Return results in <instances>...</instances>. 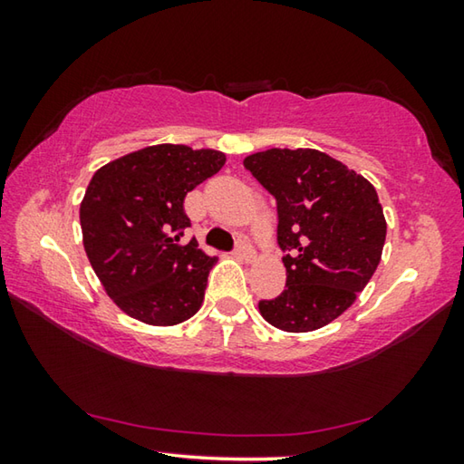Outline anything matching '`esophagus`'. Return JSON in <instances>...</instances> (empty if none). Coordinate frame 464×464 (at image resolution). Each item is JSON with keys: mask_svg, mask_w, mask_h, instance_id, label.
<instances>
[{"mask_svg": "<svg viewBox=\"0 0 464 464\" xmlns=\"http://www.w3.org/2000/svg\"><path fill=\"white\" fill-rule=\"evenodd\" d=\"M235 256L243 257V260H251V257H254V247H251L246 239H239L237 246H235Z\"/></svg>", "mask_w": 464, "mask_h": 464, "instance_id": "obj_1", "label": "esophagus"}]
</instances>
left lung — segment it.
<instances>
[{"instance_id": "left-lung-1", "label": "left lung", "mask_w": 464, "mask_h": 464, "mask_svg": "<svg viewBox=\"0 0 464 464\" xmlns=\"http://www.w3.org/2000/svg\"><path fill=\"white\" fill-rule=\"evenodd\" d=\"M243 168L276 198L286 288L260 301L285 332H313L340 317L381 262L387 223L374 186L315 149H268Z\"/></svg>"}]
</instances>
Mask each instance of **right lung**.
Here are the masks:
<instances>
[{
  "label": "right lung",
  "mask_w": 464,
  "mask_h": 464,
  "mask_svg": "<svg viewBox=\"0 0 464 464\" xmlns=\"http://www.w3.org/2000/svg\"><path fill=\"white\" fill-rule=\"evenodd\" d=\"M215 149L153 145L106 163L85 190L83 247L108 296L149 325H176L200 309L217 264L198 249L186 194L223 168Z\"/></svg>",
  "instance_id": "obj_1"
}]
</instances>
